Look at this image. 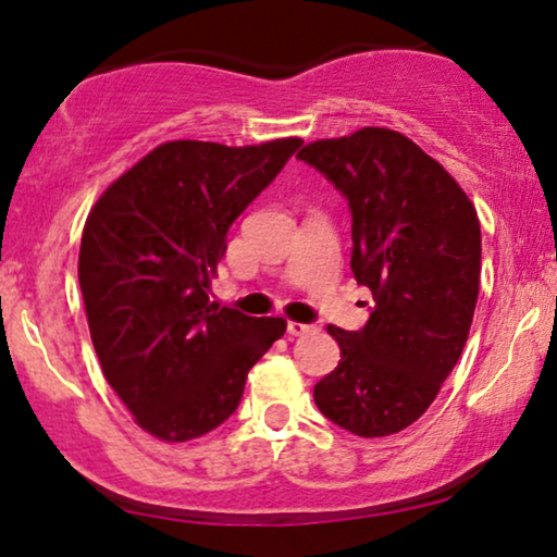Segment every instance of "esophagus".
Listing matches in <instances>:
<instances>
[{
    "label": "esophagus",
    "mask_w": 557,
    "mask_h": 557,
    "mask_svg": "<svg viewBox=\"0 0 557 557\" xmlns=\"http://www.w3.org/2000/svg\"><path fill=\"white\" fill-rule=\"evenodd\" d=\"M288 337H304V334L314 332V324H301V322H288L286 324Z\"/></svg>",
    "instance_id": "1"
}]
</instances>
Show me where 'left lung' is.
I'll return each instance as SVG.
<instances>
[{"mask_svg": "<svg viewBox=\"0 0 557 557\" xmlns=\"http://www.w3.org/2000/svg\"><path fill=\"white\" fill-rule=\"evenodd\" d=\"M352 215V273L372 292L362 330L326 326L342 360L314 385L322 413L355 436L408 429L467 345L479 296L482 231L456 180L391 128L307 144Z\"/></svg>", "mask_w": 557, "mask_h": 557, "instance_id": "1", "label": "left lung"}]
</instances>
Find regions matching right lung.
<instances>
[{
    "label": "right lung",
    "mask_w": 557,
    "mask_h": 557,
    "mask_svg": "<svg viewBox=\"0 0 557 557\" xmlns=\"http://www.w3.org/2000/svg\"><path fill=\"white\" fill-rule=\"evenodd\" d=\"M170 141L113 182L83 227L78 278L103 375L164 441L235 413L248 370L286 332L210 301L227 231L301 147Z\"/></svg>",
    "instance_id": "add662e5"
}]
</instances>
